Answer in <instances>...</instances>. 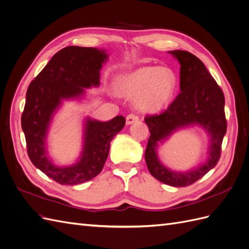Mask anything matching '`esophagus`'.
Returning a JSON list of instances; mask_svg holds the SVG:
<instances>
[{
  "mask_svg": "<svg viewBox=\"0 0 249 249\" xmlns=\"http://www.w3.org/2000/svg\"><path fill=\"white\" fill-rule=\"evenodd\" d=\"M140 119L139 115H137L136 113H131V114H129L126 116V124H131L135 122H138V120Z\"/></svg>",
  "mask_w": 249,
  "mask_h": 249,
  "instance_id": "esophagus-1",
  "label": "esophagus"
}]
</instances>
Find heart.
Returning a JSON list of instances; mask_svg holds the SVG:
<instances>
[{
  "instance_id": "heart-1",
  "label": "heart",
  "mask_w": 249,
  "mask_h": 249,
  "mask_svg": "<svg viewBox=\"0 0 249 249\" xmlns=\"http://www.w3.org/2000/svg\"><path fill=\"white\" fill-rule=\"evenodd\" d=\"M176 88V77L167 69L145 66L122 77L119 92L125 96H138L137 105L143 111H158L166 105Z\"/></svg>"
}]
</instances>
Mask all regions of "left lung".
<instances>
[{
	"label": "left lung",
	"mask_w": 249,
	"mask_h": 249,
	"mask_svg": "<svg viewBox=\"0 0 249 249\" xmlns=\"http://www.w3.org/2000/svg\"><path fill=\"white\" fill-rule=\"evenodd\" d=\"M180 63V92L160 114L144 117L150 132L145 149L147 168L154 178L173 187L190 186L216 166L221 156V145L227 133L224 94L200 59L187 51H171ZM198 123L211 135L208 162L195 171L179 174L164 168L156 158L157 142L178 127Z\"/></svg>",
	"instance_id": "left-lung-1"
}]
</instances>
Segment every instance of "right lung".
I'll return each instance as SVG.
<instances>
[{
	"label": "right lung",
	"instance_id": "right-lung-1",
	"mask_svg": "<svg viewBox=\"0 0 249 249\" xmlns=\"http://www.w3.org/2000/svg\"><path fill=\"white\" fill-rule=\"evenodd\" d=\"M106 59L104 51L93 48H64L52 57L28 87L21 114L28 156L37 168L61 185L81 184L99 175L109 155L110 142L125 124L122 115L107 123L88 119L84 148L77 164L57 167L47 158L44 139L52 114L62 99L76 97L84 88L99 85L100 70Z\"/></svg>",
	"mask_w": 249,
	"mask_h": 249
}]
</instances>
